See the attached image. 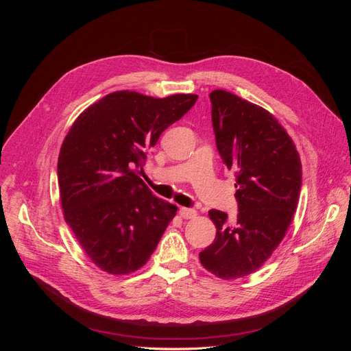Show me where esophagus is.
Segmentation results:
<instances>
[{
	"instance_id": "1",
	"label": "esophagus",
	"mask_w": 351,
	"mask_h": 351,
	"mask_svg": "<svg viewBox=\"0 0 351 351\" xmlns=\"http://www.w3.org/2000/svg\"><path fill=\"white\" fill-rule=\"evenodd\" d=\"M197 212L192 208H180V215L184 219H190V218H195Z\"/></svg>"
}]
</instances>
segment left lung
Listing matches in <instances>:
<instances>
[{
  "mask_svg": "<svg viewBox=\"0 0 351 351\" xmlns=\"http://www.w3.org/2000/svg\"><path fill=\"white\" fill-rule=\"evenodd\" d=\"M212 127L222 161L236 176L237 219L209 210L217 227L200 263L222 280L259 269L278 247L299 204L302 162L291 137L267 110L227 90L209 93Z\"/></svg>",
  "mask_w": 351,
  "mask_h": 351,
  "instance_id": "obj_1",
  "label": "left lung"
}]
</instances>
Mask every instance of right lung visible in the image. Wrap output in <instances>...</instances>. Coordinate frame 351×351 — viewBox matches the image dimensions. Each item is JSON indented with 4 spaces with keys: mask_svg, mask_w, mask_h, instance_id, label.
Wrapping results in <instances>:
<instances>
[{
    "mask_svg": "<svg viewBox=\"0 0 351 351\" xmlns=\"http://www.w3.org/2000/svg\"><path fill=\"white\" fill-rule=\"evenodd\" d=\"M197 95L162 99L119 90L73 123L58 156L64 219L90 261L112 275L134 272L156 249L177 206L152 195L137 176L167 127Z\"/></svg>",
    "mask_w": 351,
    "mask_h": 351,
    "instance_id": "obj_1",
    "label": "right lung"
}]
</instances>
